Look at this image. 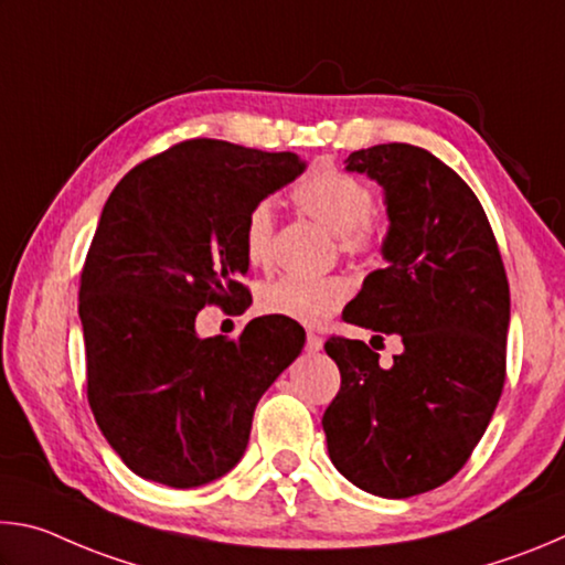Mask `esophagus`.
<instances>
[{
  "label": "esophagus",
  "instance_id": "esophagus-1",
  "mask_svg": "<svg viewBox=\"0 0 565 565\" xmlns=\"http://www.w3.org/2000/svg\"><path fill=\"white\" fill-rule=\"evenodd\" d=\"M321 347H323V339L319 337V333H313V331L306 333V351L317 353V351H321Z\"/></svg>",
  "mask_w": 565,
  "mask_h": 565
}]
</instances>
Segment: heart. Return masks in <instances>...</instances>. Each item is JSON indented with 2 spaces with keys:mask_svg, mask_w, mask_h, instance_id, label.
<instances>
[{
  "mask_svg": "<svg viewBox=\"0 0 565 565\" xmlns=\"http://www.w3.org/2000/svg\"><path fill=\"white\" fill-rule=\"evenodd\" d=\"M294 204L339 236V248L347 256L374 254L381 244V226L374 209V191L359 177L339 169H321L294 189ZM248 264L264 266L271 259L274 209L259 202L248 209L242 228ZM349 299V284L341 276L284 274L262 284L259 309L274 317L301 323H319Z\"/></svg>",
  "mask_w": 565,
  "mask_h": 565,
  "instance_id": "obj_1",
  "label": "heart"
}]
</instances>
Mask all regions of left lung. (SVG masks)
Instances as JSON below:
<instances>
[{
    "mask_svg": "<svg viewBox=\"0 0 565 565\" xmlns=\"http://www.w3.org/2000/svg\"><path fill=\"white\" fill-rule=\"evenodd\" d=\"M349 171L384 186V269L343 309L347 323L401 339L388 369L363 341L323 349L341 388L321 418L331 463L359 489L408 499L454 478L489 426L505 381L509 279L471 186L411 145L359 149ZM374 343V341H371Z\"/></svg>",
    "mask_w": 565,
    "mask_h": 565,
    "instance_id": "obj_1",
    "label": "left lung"
}]
</instances>
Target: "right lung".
<instances>
[{
    "label": "right lung",
    "instance_id": "obj_1",
    "mask_svg": "<svg viewBox=\"0 0 565 565\" xmlns=\"http://www.w3.org/2000/svg\"><path fill=\"white\" fill-rule=\"evenodd\" d=\"M303 169L294 151L189 139L104 204L79 281L87 398L137 476L194 489L232 471L264 391L301 353L291 319H254L238 339H199L194 321L212 303L246 309L244 218Z\"/></svg>",
    "mask_w": 565,
    "mask_h": 565
}]
</instances>
